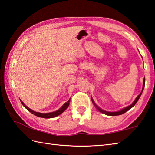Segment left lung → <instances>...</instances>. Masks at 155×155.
I'll return each instance as SVG.
<instances>
[{
  "label": "left lung",
  "instance_id": "8db88e82",
  "mask_svg": "<svg viewBox=\"0 0 155 155\" xmlns=\"http://www.w3.org/2000/svg\"><path fill=\"white\" fill-rule=\"evenodd\" d=\"M144 85H145V78H144V83H143V87H142V90L141 93H140V94L138 95H137V97L136 98V99H135V100L134 101V102L132 103L131 105H129V106L125 107V108L121 109V110H119V111H117V112H108V111L104 110L101 109V108H100V107H98V106L96 105V104H95V103L94 102V100H93L92 97H91L92 102H93V104H94V105L95 106V108H96V109L97 110H99L100 112H102V113H103V114H106V115H108V116H117V115H120V114H124L125 112H126L127 111H128L129 110H130V109L132 108V107H134V106H135V104H136L137 101H138V100H139V98L140 97V96H141L143 90H144Z\"/></svg>",
  "mask_w": 155,
  "mask_h": 155
}]
</instances>
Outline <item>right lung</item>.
<instances>
[{
  "mask_svg": "<svg viewBox=\"0 0 155 155\" xmlns=\"http://www.w3.org/2000/svg\"><path fill=\"white\" fill-rule=\"evenodd\" d=\"M22 104V105H23L25 108H26L28 110L29 112H30L31 113L35 114V116L36 117H41V118H45V119H51V118H54L55 117L58 116V115L61 114L62 112H64V111L66 110V108H68V106H69V104H70V99L68 101V102L64 103L63 106L61 107L60 108H59L58 110H57L55 111V112H49V113H41V112H35L32 110H31L30 108H29L27 106H26L24 104V103L22 102V101L20 100Z\"/></svg>",
  "mask_w": 155,
  "mask_h": 155,
  "instance_id": "add662e5",
  "label": "right lung"
}]
</instances>
